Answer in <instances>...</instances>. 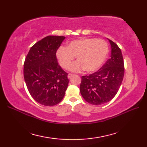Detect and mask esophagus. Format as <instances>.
Segmentation results:
<instances>
[{
	"instance_id": "esophagus-1",
	"label": "esophagus",
	"mask_w": 147,
	"mask_h": 147,
	"mask_svg": "<svg viewBox=\"0 0 147 147\" xmlns=\"http://www.w3.org/2000/svg\"><path fill=\"white\" fill-rule=\"evenodd\" d=\"M73 76V74H68V75H67V78H71Z\"/></svg>"
}]
</instances>
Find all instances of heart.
<instances>
[{"label": "heart", "instance_id": "b5f03b06", "mask_svg": "<svg viewBox=\"0 0 147 147\" xmlns=\"http://www.w3.org/2000/svg\"><path fill=\"white\" fill-rule=\"evenodd\" d=\"M109 52L108 45L104 40L95 38H80L68 43L66 48L61 47L56 57L61 66L67 69L75 57L76 62L69 67V70L93 73L100 67Z\"/></svg>", "mask_w": 147, "mask_h": 147}]
</instances>
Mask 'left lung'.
<instances>
[{
    "label": "left lung",
    "instance_id": "1",
    "mask_svg": "<svg viewBox=\"0 0 147 147\" xmlns=\"http://www.w3.org/2000/svg\"><path fill=\"white\" fill-rule=\"evenodd\" d=\"M109 40L111 45L110 59L95 73L83 76L80 90L83 98L89 104H105L116 95L124 74L122 52L116 43Z\"/></svg>",
    "mask_w": 147,
    "mask_h": 147
}]
</instances>
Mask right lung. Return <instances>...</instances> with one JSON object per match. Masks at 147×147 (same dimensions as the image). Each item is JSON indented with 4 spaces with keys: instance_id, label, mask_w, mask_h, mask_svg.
I'll list each match as a JSON object with an SVG mask.
<instances>
[{
    "instance_id": "add662e5",
    "label": "right lung",
    "mask_w": 147,
    "mask_h": 147,
    "mask_svg": "<svg viewBox=\"0 0 147 147\" xmlns=\"http://www.w3.org/2000/svg\"><path fill=\"white\" fill-rule=\"evenodd\" d=\"M63 36H47L31 47L24 63V78L31 96L45 106L58 104L67 88V73L59 65L56 52Z\"/></svg>"
}]
</instances>
